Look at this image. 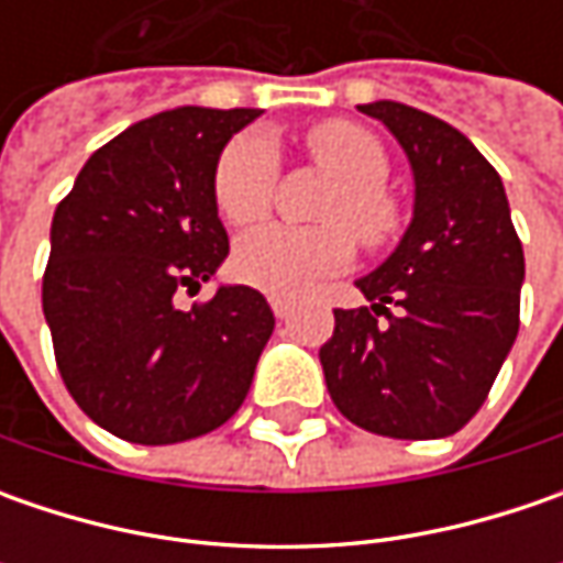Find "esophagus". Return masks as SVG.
Returning a JSON list of instances; mask_svg holds the SVG:
<instances>
[{
	"mask_svg": "<svg viewBox=\"0 0 563 563\" xmlns=\"http://www.w3.org/2000/svg\"><path fill=\"white\" fill-rule=\"evenodd\" d=\"M269 307H272V313L278 316V319H288L294 310V303L288 300V297H269Z\"/></svg>",
	"mask_w": 563,
	"mask_h": 563,
	"instance_id": "1",
	"label": "esophagus"
}]
</instances>
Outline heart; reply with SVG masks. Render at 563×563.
Segmentation results:
<instances>
[{
	"label": "heart",
	"instance_id": "heart-1",
	"mask_svg": "<svg viewBox=\"0 0 563 563\" xmlns=\"http://www.w3.org/2000/svg\"><path fill=\"white\" fill-rule=\"evenodd\" d=\"M307 150L338 187L319 219L325 225H263L234 247V275L266 294L307 291L310 285L347 269L354 238L366 250L388 247L400 234L404 216L388 194V153L354 121H319L307 131ZM278 181V150L269 134L247 131L225 143L212 172V197L228 225H253L272 206Z\"/></svg>",
	"mask_w": 563,
	"mask_h": 563
}]
</instances>
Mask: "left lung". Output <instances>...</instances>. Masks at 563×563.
Segmentation results:
<instances>
[{
  "mask_svg": "<svg viewBox=\"0 0 563 563\" xmlns=\"http://www.w3.org/2000/svg\"><path fill=\"white\" fill-rule=\"evenodd\" d=\"M413 165V222L335 310L319 347L329 395L347 420L388 439H444L486 404L520 329L523 244L505 185L442 119L404 102H369Z\"/></svg>",
  "mask_w": 563,
  "mask_h": 563,
  "instance_id": "obj_1",
  "label": "left lung"
}]
</instances>
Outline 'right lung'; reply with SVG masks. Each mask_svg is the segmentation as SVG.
I'll list each match as a JSON object with an SVG mask.
<instances>
[{"label":"right lung","mask_w":563,"mask_h":563,"mask_svg":"<svg viewBox=\"0 0 563 563\" xmlns=\"http://www.w3.org/2000/svg\"><path fill=\"white\" fill-rule=\"evenodd\" d=\"M260 109L159 112L99 146L55 206L43 313L77 407L134 444L206 435L244 404L275 316L247 285L178 307L228 256L212 197Z\"/></svg>","instance_id":"right-lung-1"}]
</instances>
